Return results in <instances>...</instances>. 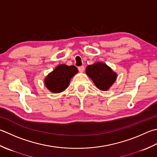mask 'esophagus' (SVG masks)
Instances as JSON below:
<instances>
[{"mask_svg": "<svg viewBox=\"0 0 157 157\" xmlns=\"http://www.w3.org/2000/svg\"><path fill=\"white\" fill-rule=\"evenodd\" d=\"M78 70H79V71L83 72L84 71V66H79V67H78Z\"/></svg>", "mask_w": 157, "mask_h": 157, "instance_id": "obj_1", "label": "esophagus"}]
</instances>
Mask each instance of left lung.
Listing matches in <instances>:
<instances>
[{
  "mask_svg": "<svg viewBox=\"0 0 157 157\" xmlns=\"http://www.w3.org/2000/svg\"><path fill=\"white\" fill-rule=\"evenodd\" d=\"M86 73L92 79L95 86L101 90H108L116 79V73L102 63L88 65Z\"/></svg>",
  "mask_w": 157,
  "mask_h": 157,
  "instance_id": "left-lung-1",
  "label": "left lung"
}]
</instances>
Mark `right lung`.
<instances>
[{
	"instance_id": "obj_1",
	"label": "right lung",
	"mask_w": 157,
	"mask_h": 157,
	"mask_svg": "<svg viewBox=\"0 0 157 157\" xmlns=\"http://www.w3.org/2000/svg\"><path fill=\"white\" fill-rule=\"evenodd\" d=\"M78 72L75 66L60 64L46 77L45 84L52 93H60L69 86L71 78Z\"/></svg>"
}]
</instances>
